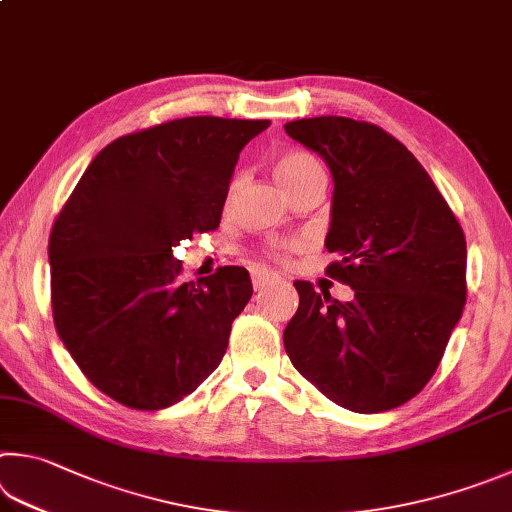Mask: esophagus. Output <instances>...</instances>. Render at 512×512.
Listing matches in <instances>:
<instances>
[{
  "mask_svg": "<svg viewBox=\"0 0 512 512\" xmlns=\"http://www.w3.org/2000/svg\"><path fill=\"white\" fill-rule=\"evenodd\" d=\"M250 277H253L255 288H264V286H268V284L280 282V275L273 273L271 268H262V266H253V268H250Z\"/></svg>",
  "mask_w": 512,
  "mask_h": 512,
  "instance_id": "1",
  "label": "esophagus"
}]
</instances>
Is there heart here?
Masks as SVG:
<instances>
[{
  "mask_svg": "<svg viewBox=\"0 0 512 512\" xmlns=\"http://www.w3.org/2000/svg\"><path fill=\"white\" fill-rule=\"evenodd\" d=\"M315 172H322L320 163L313 159L309 152H302V150H288L284 154H280L273 163V174H275V181L282 185V190L288 192L297 185L300 181H304L306 176H311ZM239 183L241 179L235 176L230 183V190H228V199H232V194L239 190Z\"/></svg>",
  "mask_w": 512,
  "mask_h": 512,
  "instance_id": "obj_1",
  "label": "heart"
}]
</instances>
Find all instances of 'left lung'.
<instances>
[{
    "label": "left lung",
    "instance_id": "8db88e82",
    "mask_svg": "<svg viewBox=\"0 0 512 512\" xmlns=\"http://www.w3.org/2000/svg\"><path fill=\"white\" fill-rule=\"evenodd\" d=\"M333 176L324 239L340 259V302L295 282L300 306L284 329L293 367L340 407L394 410L439 367L466 304V237L430 174L383 129L342 116L284 125Z\"/></svg>",
    "mask_w": 512,
    "mask_h": 512
}]
</instances>
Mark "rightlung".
Returning a JSON list of instances; mask_svg holds the SVG:
<instances>
[{
  "mask_svg": "<svg viewBox=\"0 0 512 512\" xmlns=\"http://www.w3.org/2000/svg\"><path fill=\"white\" fill-rule=\"evenodd\" d=\"M271 120L190 116L109 143L49 237L53 322L91 383L163 410L219 367L253 284L224 266L181 282L174 246L221 221L244 145Z\"/></svg>",
  "mask_w": 512,
  "mask_h": 512,
  "instance_id": "right-lung-1",
  "label": "right lung"
}]
</instances>
